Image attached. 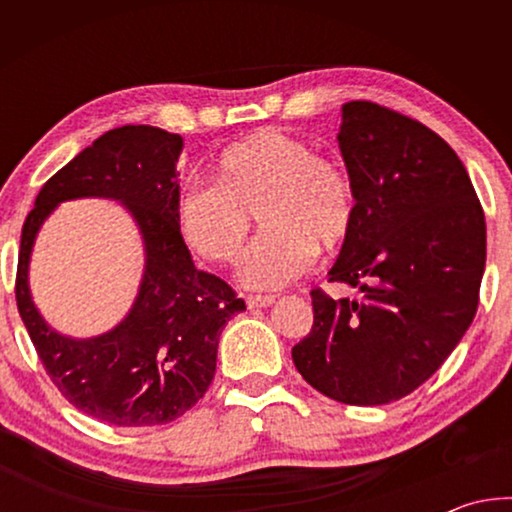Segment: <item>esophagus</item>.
Here are the masks:
<instances>
[{
	"label": "esophagus",
	"instance_id": "esophagus-1",
	"mask_svg": "<svg viewBox=\"0 0 512 512\" xmlns=\"http://www.w3.org/2000/svg\"><path fill=\"white\" fill-rule=\"evenodd\" d=\"M275 302L273 296H248L246 305L248 309H262V307H271Z\"/></svg>",
	"mask_w": 512,
	"mask_h": 512
}]
</instances>
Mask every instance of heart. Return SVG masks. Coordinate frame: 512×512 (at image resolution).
<instances>
[{"instance_id": "b5f03b06", "label": "heart", "mask_w": 512, "mask_h": 512, "mask_svg": "<svg viewBox=\"0 0 512 512\" xmlns=\"http://www.w3.org/2000/svg\"><path fill=\"white\" fill-rule=\"evenodd\" d=\"M264 232L237 264L248 289L277 291L336 248L354 223V189L341 164L314 155L277 128L241 137L214 162L212 183H189L178 198L180 237L207 262H230L255 216Z\"/></svg>"}]
</instances>
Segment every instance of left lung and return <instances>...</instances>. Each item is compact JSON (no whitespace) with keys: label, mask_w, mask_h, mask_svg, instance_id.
Listing matches in <instances>:
<instances>
[{"label":"left lung","mask_w":512,"mask_h":512,"mask_svg":"<svg viewBox=\"0 0 512 512\" xmlns=\"http://www.w3.org/2000/svg\"><path fill=\"white\" fill-rule=\"evenodd\" d=\"M354 223L329 282L311 291L314 327L291 350L307 384L377 406L424 384L472 325L485 271V216L463 162L420 121L370 101L341 108L336 135Z\"/></svg>","instance_id":"1"}]
</instances>
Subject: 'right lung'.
<instances>
[{
    "instance_id": "1",
    "label": "right lung",
    "mask_w": 512,
    "mask_h": 512,
    "mask_svg": "<svg viewBox=\"0 0 512 512\" xmlns=\"http://www.w3.org/2000/svg\"><path fill=\"white\" fill-rule=\"evenodd\" d=\"M183 137L155 126L103 133L40 189L22 228L15 298L47 375L76 409L117 427L176 420L201 400L216 370L219 336L246 309L221 277L198 271L180 237L176 164ZM110 197L134 216L145 244V273L134 307L99 337L56 333L28 289L32 244L65 200Z\"/></svg>"
}]
</instances>
